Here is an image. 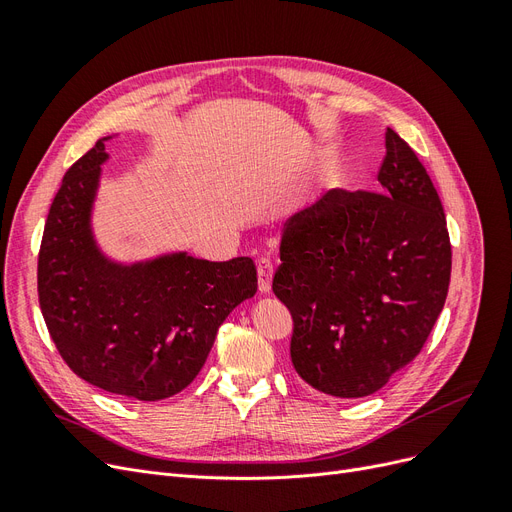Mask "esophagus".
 Instances as JSON below:
<instances>
[{
    "label": "esophagus",
    "instance_id": "34e87169",
    "mask_svg": "<svg viewBox=\"0 0 512 512\" xmlns=\"http://www.w3.org/2000/svg\"><path fill=\"white\" fill-rule=\"evenodd\" d=\"M256 271H258V288H260V292L267 294L271 290V280H273V271H275L273 260L260 258L256 265Z\"/></svg>",
    "mask_w": 512,
    "mask_h": 512
}]
</instances>
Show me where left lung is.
Masks as SVG:
<instances>
[{
    "label": "left lung",
    "mask_w": 512,
    "mask_h": 512,
    "mask_svg": "<svg viewBox=\"0 0 512 512\" xmlns=\"http://www.w3.org/2000/svg\"><path fill=\"white\" fill-rule=\"evenodd\" d=\"M382 192L335 188L290 218L273 292L292 314L290 359L316 391L365 397L423 350L451 284L440 196L386 128Z\"/></svg>",
    "instance_id": "8db88e82"
}]
</instances>
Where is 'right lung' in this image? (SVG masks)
<instances>
[{"label": "right lung", "instance_id": "obj_1", "mask_svg": "<svg viewBox=\"0 0 512 512\" xmlns=\"http://www.w3.org/2000/svg\"><path fill=\"white\" fill-rule=\"evenodd\" d=\"M104 138L64 175L38 254V301L61 359L85 382L138 401L183 391L226 316L258 288L252 258L188 254L119 267L89 232Z\"/></svg>", "mask_w": 512, "mask_h": 512}]
</instances>
